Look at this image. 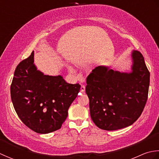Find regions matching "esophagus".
<instances>
[{
    "label": "esophagus",
    "instance_id": "obj_1",
    "mask_svg": "<svg viewBox=\"0 0 159 159\" xmlns=\"http://www.w3.org/2000/svg\"><path fill=\"white\" fill-rule=\"evenodd\" d=\"M85 92V85H82L81 87H80V92L82 93H84Z\"/></svg>",
    "mask_w": 159,
    "mask_h": 159
}]
</instances>
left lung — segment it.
Wrapping results in <instances>:
<instances>
[{
	"label": "left lung",
	"instance_id": "left-lung-1",
	"mask_svg": "<svg viewBox=\"0 0 159 159\" xmlns=\"http://www.w3.org/2000/svg\"><path fill=\"white\" fill-rule=\"evenodd\" d=\"M130 73L99 66L87 78L85 92L89 99L92 120L100 129L116 130L133 124L146 105L150 72L140 52L132 53Z\"/></svg>",
	"mask_w": 159,
	"mask_h": 159
}]
</instances>
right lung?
I'll use <instances>...</instances> for the list:
<instances>
[{"instance_id": "right-lung-1", "label": "right lung", "mask_w": 159, "mask_h": 159, "mask_svg": "<svg viewBox=\"0 0 159 159\" xmlns=\"http://www.w3.org/2000/svg\"><path fill=\"white\" fill-rule=\"evenodd\" d=\"M34 52L15 70L11 98L16 113L30 129L40 134L59 130L79 93V83L70 84L61 76L44 75L34 65Z\"/></svg>"}]
</instances>
